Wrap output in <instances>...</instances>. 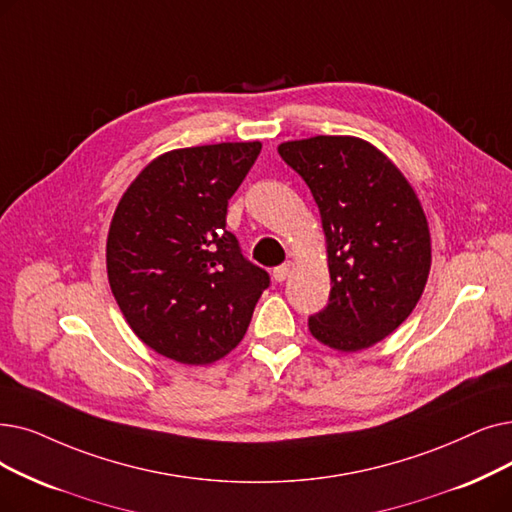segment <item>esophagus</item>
<instances>
[{"label":"esophagus","mask_w":512,"mask_h":512,"mask_svg":"<svg viewBox=\"0 0 512 512\" xmlns=\"http://www.w3.org/2000/svg\"><path fill=\"white\" fill-rule=\"evenodd\" d=\"M288 272H291V265H288V263L278 265V268L274 270V280L276 282H284L288 278Z\"/></svg>","instance_id":"obj_1"}]
</instances>
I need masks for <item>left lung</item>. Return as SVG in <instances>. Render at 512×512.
<instances>
[{
  "label": "left lung",
  "instance_id": "1",
  "mask_svg": "<svg viewBox=\"0 0 512 512\" xmlns=\"http://www.w3.org/2000/svg\"><path fill=\"white\" fill-rule=\"evenodd\" d=\"M320 209L330 272L328 305L309 318L320 343L360 351L383 341L416 307L431 270L425 211L381 150L351 136L278 146Z\"/></svg>",
  "mask_w": 512,
  "mask_h": 512
}]
</instances>
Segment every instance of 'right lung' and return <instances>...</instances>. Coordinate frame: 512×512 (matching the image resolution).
<instances>
[{
  "instance_id": "right-lung-1",
  "label": "right lung",
  "mask_w": 512,
  "mask_h": 512,
  "mask_svg": "<svg viewBox=\"0 0 512 512\" xmlns=\"http://www.w3.org/2000/svg\"><path fill=\"white\" fill-rule=\"evenodd\" d=\"M259 152V142L165 152L133 180L110 221V291L131 330L169 360L224 358L270 286L226 230L228 201Z\"/></svg>"
}]
</instances>
